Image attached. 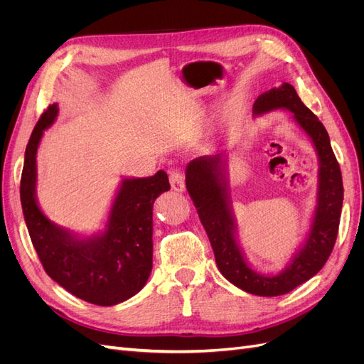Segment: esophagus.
<instances>
[{
    "label": "esophagus",
    "mask_w": 364,
    "mask_h": 364,
    "mask_svg": "<svg viewBox=\"0 0 364 364\" xmlns=\"http://www.w3.org/2000/svg\"><path fill=\"white\" fill-rule=\"evenodd\" d=\"M170 183L174 191H183L185 190V176L179 170L170 171Z\"/></svg>",
    "instance_id": "obj_1"
}]
</instances>
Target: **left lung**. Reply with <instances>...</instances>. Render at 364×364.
I'll use <instances>...</instances> for the list:
<instances>
[{"label": "left lung", "instance_id": "8db88e82", "mask_svg": "<svg viewBox=\"0 0 364 364\" xmlns=\"http://www.w3.org/2000/svg\"><path fill=\"white\" fill-rule=\"evenodd\" d=\"M287 109L299 127L313 141L317 158V197L310 232L281 273L267 277L253 270L237 240V223L229 194L228 156L223 153L193 159L185 170V183L197 208L200 222L211 241L217 267L235 287L257 296H281L306 282L321 270L336 245L343 182L340 165L329 142L328 132L302 102L290 83L261 94L253 103V115Z\"/></svg>", "mask_w": 364, "mask_h": 364}]
</instances>
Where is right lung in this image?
<instances>
[{"label": "right lung", "instance_id": "obj_1", "mask_svg": "<svg viewBox=\"0 0 364 364\" xmlns=\"http://www.w3.org/2000/svg\"><path fill=\"white\" fill-rule=\"evenodd\" d=\"M48 106L31 132L21 174V205L38 257L48 277L79 299L111 306L144 287L153 267V203L170 190L159 170L150 178L121 181L103 232L79 237L54 225L36 199V153L43 130L58 117Z\"/></svg>", "mask_w": 364, "mask_h": 364}]
</instances>
